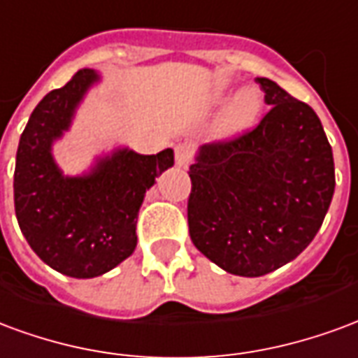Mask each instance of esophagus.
Wrapping results in <instances>:
<instances>
[{
  "mask_svg": "<svg viewBox=\"0 0 358 358\" xmlns=\"http://www.w3.org/2000/svg\"><path fill=\"white\" fill-rule=\"evenodd\" d=\"M190 147L189 145H179L176 147V164L179 168H187L190 162Z\"/></svg>",
  "mask_w": 358,
  "mask_h": 358,
  "instance_id": "obj_1",
  "label": "esophagus"
}]
</instances>
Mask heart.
I'll list each match as a JSON object with an SVG mask.
<instances>
[{
	"label": "heart",
	"mask_w": 358,
	"mask_h": 358,
	"mask_svg": "<svg viewBox=\"0 0 358 358\" xmlns=\"http://www.w3.org/2000/svg\"><path fill=\"white\" fill-rule=\"evenodd\" d=\"M259 108H262V101H259V95L254 90L240 91L238 95L234 96L231 106H229L225 124L231 125V127H240V125L250 124L259 114Z\"/></svg>",
	"instance_id": "obj_1"
}]
</instances>
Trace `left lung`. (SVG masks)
<instances>
[{
    "label": "left lung",
    "mask_w": 358,
    "mask_h": 358,
    "mask_svg": "<svg viewBox=\"0 0 358 358\" xmlns=\"http://www.w3.org/2000/svg\"><path fill=\"white\" fill-rule=\"evenodd\" d=\"M271 110L254 129L198 148L189 233L215 265L263 276L311 244L334 196L332 147L309 104L255 78Z\"/></svg>",
    "instance_id": "left-lung-1"
}]
</instances>
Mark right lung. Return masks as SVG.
<instances>
[{"instance_id":"right-lung-1","label":"right lung","mask_w":358,"mask_h":358,"mask_svg":"<svg viewBox=\"0 0 358 358\" xmlns=\"http://www.w3.org/2000/svg\"><path fill=\"white\" fill-rule=\"evenodd\" d=\"M99 82V72L82 69L64 87L47 93L20 135L15 164L18 227L41 262L72 278L104 275L133 254L145 194L173 166L171 148L147 156L118 147L82 176L62 173L55 141L69 131Z\"/></svg>"}]
</instances>
